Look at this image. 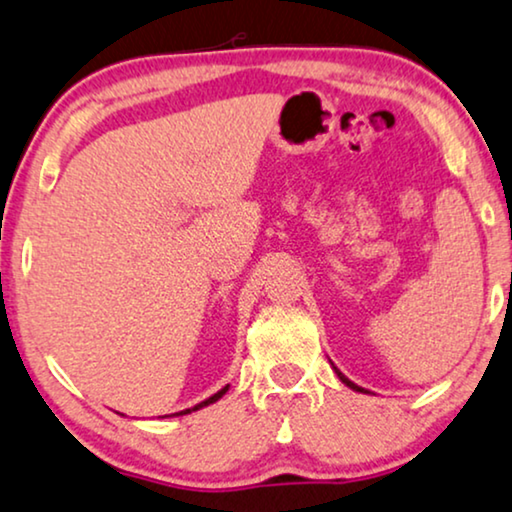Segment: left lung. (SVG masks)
<instances>
[{
  "mask_svg": "<svg viewBox=\"0 0 512 512\" xmlns=\"http://www.w3.org/2000/svg\"><path fill=\"white\" fill-rule=\"evenodd\" d=\"M335 372H337V377H339V379H342V381H344V384H346V386H349V388H353V391H358V393H367V391H365V388H363V386H358V384H353V381H351V379H346V377H344V374H342V372H339V370H337V367H335Z\"/></svg>",
  "mask_w": 512,
  "mask_h": 512,
  "instance_id": "8db88e82",
  "label": "left lung"
}]
</instances>
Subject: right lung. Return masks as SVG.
Returning <instances> with one entry per match:
<instances>
[{
  "label": "right lung",
  "mask_w": 512,
  "mask_h": 512,
  "mask_svg": "<svg viewBox=\"0 0 512 512\" xmlns=\"http://www.w3.org/2000/svg\"><path fill=\"white\" fill-rule=\"evenodd\" d=\"M229 391V386H224V388H220V391H217L215 395H210V398H206L203 400V403H199V405H194V407H189V410H182V412H175V414H166V417H182V414H192V412H196V410H201V407H208V405H213V403H217V400L222 398L224 393Z\"/></svg>",
  "instance_id": "obj_1"
}]
</instances>
